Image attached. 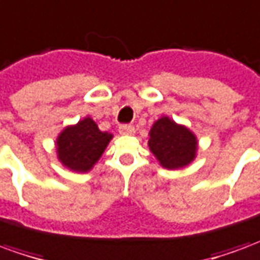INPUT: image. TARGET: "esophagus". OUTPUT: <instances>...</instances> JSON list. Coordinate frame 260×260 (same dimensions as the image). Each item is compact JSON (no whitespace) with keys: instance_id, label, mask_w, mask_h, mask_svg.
Listing matches in <instances>:
<instances>
[{"instance_id":"1","label":"esophagus","mask_w":260,"mask_h":260,"mask_svg":"<svg viewBox=\"0 0 260 260\" xmlns=\"http://www.w3.org/2000/svg\"><path fill=\"white\" fill-rule=\"evenodd\" d=\"M119 134L121 135H132V134H135V128L132 125H121Z\"/></svg>"}]
</instances>
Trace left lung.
I'll return each mask as SVG.
<instances>
[{
  "label": "left lung",
  "mask_w": 260,
  "mask_h": 260,
  "mask_svg": "<svg viewBox=\"0 0 260 260\" xmlns=\"http://www.w3.org/2000/svg\"><path fill=\"white\" fill-rule=\"evenodd\" d=\"M149 149L161 167L184 169L193 161L198 152V139L185 125L164 115L158 118L149 132Z\"/></svg>",
  "instance_id": "1"
}]
</instances>
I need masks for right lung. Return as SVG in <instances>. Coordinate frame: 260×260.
I'll return each instance as SVG.
<instances>
[{"mask_svg":"<svg viewBox=\"0 0 260 260\" xmlns=\"http://www.w3.org/2000/svg\"><path fill=\"white\" fill-rule=\"evenodd\" d=\"M111 139L113 134L103 132L90 117H85L59 134L55 142L57 157L67 169L87 173L102 157Z\"/></svg>","mask_w":260,"mask_h":260,"instance_id":"1","label":"right lung"}]
</instances>
